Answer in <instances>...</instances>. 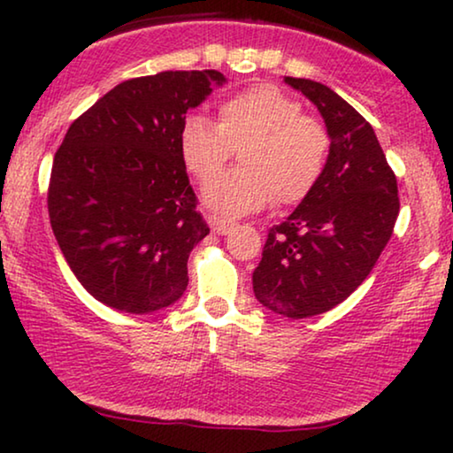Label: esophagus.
<instances>
[{"label":"esophagus","instance_id":"esophagus-1","mask_svg":"<svg viewBox=\"0 0 453 453\" xmlns=\"http://www.w3.org/2000/svg\"><path fill=\"white\" fill-rule=\"evenodd\" d=\"M208 225L216 234H228L234 228V220L226 219V216L219 214H208Z\"/></svg>","mask_w":453,"mask_h":453}]
</instances>
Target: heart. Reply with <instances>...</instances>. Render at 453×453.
I'll return each mask as SVG.
<instances>
[{
	"mask_svg": "<svg viewBox=\"0 0 453 453\" xmlns=\"http://www.w3.org/2000/svg\"><path fill=\"white\" fill-rule=\"evenodd\" d=\"M237 170L213 175L236 148ZM179 152L200 181L210 208L225 214H247L274 200L296 203L311 194L326 171L330 135L303 104L274 84L234 92L219 107V123L203 113H189L179 129Z\"/></svg>",
	"mask_w": 453,
	"mask_h": 453,
	"instance_id": "heart-1",
	"label": "heart"
}]
</instances>
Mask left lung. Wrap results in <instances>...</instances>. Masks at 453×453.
<instances>
[{
  "label": "left lung",
  "mask_w": 453,
  "mask_h": 453,
  "mask_svg": "<svg viewBox=\"0 0 453 453\" xmlns=\"http://www.w3.org/2000/svg\"><path fill=\"white\" fill-rule=\"evenodd\" d=\"M318 107L330 135L326 171L311 194L265 239L253 293L290 319L330 311L361 287L392 237L398 183L373 127L327 86L284 78Z\"/></svg>",
  "instance_id": "8db88e82"
}]
</instances>
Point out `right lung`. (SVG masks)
Masks as SVG:
<instances>
[{
	"instance_id": "add662e5",
	"label": "right lung",
	"mask_w": 453,
	"mask_h": 453,
	"mask_svg": "<svg viewBox=\"0 0 453 453\" xmlns=\"http://www.w3.org/2000/svg\"><path fill=\"white\" fill-rule=\"evenodd\" d=\"M226 78L160 72L117 84L55 152L49 219L78 282L107 307L154 313L188 288V259L210 233L179 152L189 109Z\"/></svg>"
}]
</instances>
